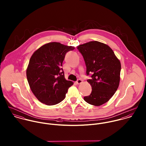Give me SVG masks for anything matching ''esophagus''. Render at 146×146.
Returning a JSON list of instances; mask_svg holds the SVG:
<instances>
[{
	"label": "esophagus",
	"instance_id": "34e87169",
	"mask_svg": "<svg viewBox=\"0 0 146 146\" xmlns=\"http://www.w3.org/2000/svg\"><path fill=\"white\" fill-rule=\"evenodd\" d=\"M82 82H83V81L81 79H78L76 83V84H80L82 83Z\"/></svg>",
	"mask_w": 146,
	"mask_h": 146
}]
</instances>
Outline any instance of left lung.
Masks as SVG:
<instances>
[{
    "mask_svg": "<svg viewBox=\"0 0 146 146\" xmlns=\"http://www.w3.org/2000/svg\"><path fill=\"white\" fill-rule=\"evenodd\" d=\"M83 57L87 82L92 91L84 100L89 104L99 106L108 102L117 90L120 79L121 63L112 49L104 43L89 42L78 46Z\"/></svg>",
    "mask_w": 146,
    "mask_h": 146,
    "instance_id": "obj_1",
    "label": "left lung"
}]
</instances>
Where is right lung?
<instances>
[{
	"label": "right lung",
	"instance_id": "obj_1",
	"mask_svg": "<svg viewBox=\"0 0 146 146\" xmlns=\"http://www.w3.org/2000/svg\"><path fill=\"white\" fill-rule=\"evenodd\" d=\"M75 49L57 42L47 43L32 55L26 70L30 89L37 99L48 106L58 104L64 99L73 85L66 80L62 68L67 52Z\"/></svg>",
	"mask_w": 146,
	"mask_h": 146
}]
</instances>
